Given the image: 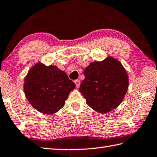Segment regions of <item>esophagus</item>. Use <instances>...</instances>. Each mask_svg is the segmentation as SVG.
<instances>
[{
    "label": "esophagus",
    "mask_w": 157,
    "mask_h": 157,
    "mask_svg": "<svg viewBox=\"0 0 157 157\" xmlns=\"http://www.w3.org/2000/svg\"><path fill=\"white\" fill-rule=\"evenodd\" d=\"M75 85H76V87H79L80 84H81V82H80L79 80H75Z\"/></svg>",
    "instance_id": "1"
}]
</instances>
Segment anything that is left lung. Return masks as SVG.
I'll list each match as a JSON object with an SVG mask.
<instances>
[{"mask_svg":"<svg viewBox=\"0 0 157 157\" xmlns=\"http://www.w3.org/2000/svg\"><path fill=\"white\" fill-rule=\"evenodd\" d=\"M79 91L87 104L99 113H107L119 106L128 87V77L122 63L109 57L85 69Z\"/></svg>","mask_w":157,"mask_h":157,"instance_id":"left-lung-1","label":"left lung"}]
</instances>
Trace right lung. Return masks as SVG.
Returning <instances> with one entry per match:
<instances>
[{"instance_id": "add662e5", "label": "right lung", "mask_w": 157, "mask_h": 157, "mask_svg": "<svg viewBox=\"0 0 157 157\" xmlns=\"http://www.w3.org/2000/svg\"><path fill=\"white\" fill-rule=\"evenodd\" d=\"M24 90L26 98L37 111L53 114L63 107L75 82L56 66L37 63L25 79Z\"/></svg>"}]
</instances>
